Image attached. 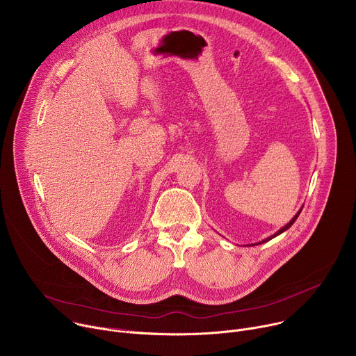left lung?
Segmentation results:
<instances>
[{
  "label": "left lung",
  "instance_id": "obj_1",
  "mask_svg": "<svg viewBox=\"0 0 356 356\" xmlns=\"http://www.w3.org/2000/svg\"><path fill=\"white\" fill-rule=\"evenodd\" d=\"M301 210H302V209H300V210H298V213H297V214H296V216H294V217H293V218H291V220H290V222H287V224H286V225H284V227H283V228H280V229H279V231H277V232H276V234H273V235H272V236H269V238H266V239H264V241H261V242H259V243H264V242H268V241H270V239H272V238H275V236H277V235H280V234H282V232H284V231H286V229H289V228H290V227H291V225H293V224H294V221H296V220H297V217H298V216H300V213H301ZM259 243H253V245H259ZM253 245H250V246H253Z\"/></svg>",
  "mask_w": 356,
  "mask_h": 356
}]
</instances>
